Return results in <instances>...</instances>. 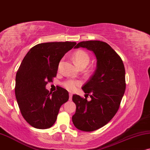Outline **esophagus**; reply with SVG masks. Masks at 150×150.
I'll use <instances>...</instances> for the list:
<instances>
[{"instance_id":"obj_1","label":"esophagus","mask_w":150,"mask_h":150,"mask_svg":"<svg viewBox=\"0 0 150 150\" xmlns=\"http://www.w3.org/2000/svg\"><path fill=\"white\" fill-rule=\"evenodd\" d=\"M72 97H73V95H72V94H69V100L70 101L72 100Z\"/></svg>"}]
</instances>
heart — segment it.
Segmentation results:
<instances>
[{
    "label": "heart",
    "mask_w": 150,
    "mask_h": 150,
    "mask_svg": "<svg viewBox=\"0 0 150 150\" xmlns=\"http://www.w3.org/2000/svg\"><path fill=\"white\" fill-rule=\"evenodd\" d=\"M73 59L75 62V64L80 69H83L90 62V55L86 51L84 50H77L73 53ZM62 62L60 61L59 63L58 68L59 69ZM81 84V82L79 80H75V79H68L63 82V86L69 91H74L77 86H79Z\"/></svg>",
    "instance_id": "1"
}]
</instances>
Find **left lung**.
<instances>
[{"label": "left lung", "instance_id": "obj_1", "mask_svg": "<svg viewBox=\"0 0 150 150\" xmlns=\"http://www.w3.org/2000/svg\"><path fill=\"white\" fill-rule=\"evenodd\" d=\"M79 47L95 53L97 69L82 86L85 98L73 95L76 112L72 121L79 130L92 132L106 125L118 111L126 87L125 67L120 56L106 42L82 41L75 47ZM88 95L90 102L87 100Z\"/></svg>", "mask_w": 150, "mask_h": 150}]
</instances>
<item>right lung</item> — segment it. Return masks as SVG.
Wrapping results in <instances>:
<instances>
[{
    "label": "right lung",
    "instance_id": "add662e5",
    "mask_svg": "<svg viewBox=\"0 0 150 150\" xmlns=\"http://www.w3.org/2000/svg\"><path fill=\"white\" fill-rule=\"evenodd\" d=\"M75 45L69 41L38 44L24 57L16 76L15 94L23 118L32 127H51L61 105L69 100L66 89L58 86L52 93L45 87L56 77L59 61Z\"/></svg>",
    "mask_w": 150,
    "mask_h": 150
}]
</instances>
